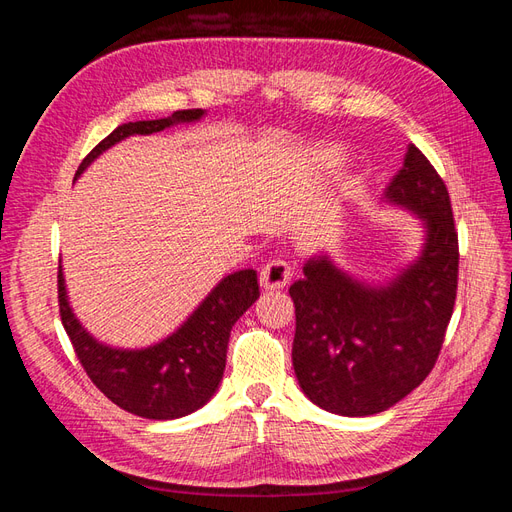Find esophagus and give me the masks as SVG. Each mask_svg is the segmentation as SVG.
<instances>
[{
    "label": "esophagus",
    "mask_w": 512,
    "mask_h": 512,
    "mask_svg": "<svg viewBox=\"0 0 512 512\" xmlns=\"http://www.w3.org/2000/svg\"><path fill=\"white\" fill-rule=\"evenodd\" d=\"M292 277L290 262L284 258H273L265 267L260 269V286L265 290H280Z\"/></svg>",
    "instance_id": "1"
}]
</instances>
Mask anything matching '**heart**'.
Here are the masks:
<instances>
[{
	"label": "heart",
	"mask_w": 512,
	"mask_h": 512,
	"mask_svg": "<svg viewBox=\"0 0 512 512\" xmlns=\"http://www.w3.org/2000/svg\"><path fill=\"white\" fill-rule=\"evenodd\" d=\"M339 160V156L335 151H324V153H320V164L322 166H335V162Z\"/></svg>",
	"instance_id": "heart-1"
}]
</instances>
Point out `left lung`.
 Masks as SVG:
<instances>
[{
    "label": "left lung",
    "instance_id": "obj_1",
    "mask_svg": "<svg viewBox=\"0 0 512 512\" xmlns=\"http://www.w3.org/2000/svg\"><path fill=\"white\" fill-rule=\"evenodd\" d=\"M384 196L425 220L427 239L416 262L389 286L371 288L320 256L288 290L297 316L294 374L316 406L342 416L389 410L429 376L457 297L451 196L421 149L408 145Z\"/></svg>",
    "mask_w": 512,
    "mask_h": 512
}]
</instances>
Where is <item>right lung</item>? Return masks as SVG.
I'll return each instance as SVG.
<instances>
[{
    "mask_svg": "<svg viewBox=\"0 0 512 512\" xmlns=\"http://www.w3.org/2000/svg\"><path fill=\"white\" fill-rule=\"evenodd\" d=\"M203 108L175 111L153 121H130L115 128L81 162L76 177L100 153L132 134H153L179 121H196ZM260 297L254 269L237 271L215 286L196 312L164 342L143 350H119L96 342L74 318L68 305L64 275L57 273L61 324L70 337L89 380L126 412L168 421L203 408L213 397L226 367L230 329Z\"/></svg>",
    "mask_w": 512,
    "mask_h": 512,
    "instance_id": "obj_1",
    "label": "right lung"
}]
</instances>
